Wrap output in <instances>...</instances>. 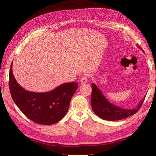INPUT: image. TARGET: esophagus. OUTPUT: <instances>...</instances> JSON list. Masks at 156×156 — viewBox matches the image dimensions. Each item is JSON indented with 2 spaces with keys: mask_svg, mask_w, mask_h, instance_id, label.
I'll list each match as a JSON object with an SVG mask.
<instances>
[{
  "mask_svg": "<svg viewBox=\"0 0 156 156\" xmlns=\"http://www.w3.org/2000/svg\"><path fill=\"white\" fill-rule=\"evenodd\" d=\"M80 82L81 84H83V83H87L88 82V77L87 76H83L81 78L80 80Z\"/></svg>",
  "mask_w": 156,
  "mask_h": 156,
  "instance_id": "34e87169",
  "label": "esophagus"
}]
</instances>
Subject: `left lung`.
Segmentation results:
<instances>
[{
  "label": "left lung",
  "mask_w": 156,
  "mask_h": 156,
  "mask_svg": "<svg viewBox=\"0 0 156 156\" xmlns=\"http://www.w3.org/2000/svg\"><path fill=\"white\" fill-rule=\"evenodd\" d=\"M138 47L140 48V46H138ZM92 108L97 116L101 119L108 121L121 120L133 115L140 109L145 98V96L136 108L133 109H125L110 103L103 95L100 89L94 83H92Z\"/></svg>",
  "instance_id": "left-lung-1"
}]
</instances>
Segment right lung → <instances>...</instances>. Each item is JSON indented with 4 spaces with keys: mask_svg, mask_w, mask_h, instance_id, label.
Listing matches in <instances>:
<instances>
[{
    "mask_svg": "<svg viewBox=\"0 0 156 156\" xmlns=\"http://www.w3.org/2000/svg\"><path fill=\"white\" fill-rule=\"evenodd\" d=\"M9 71V89L12 99L21 112L37 123L49 125L56 123L66 114L71 98L78 88L75 82L64 83L44 93L29 92L16 81Z\"/></svg>",
    "mask_w": 156,
    "mask_h": 156,
    "instance_id": "1",
    "label": "right lung"
}]
</instances>
